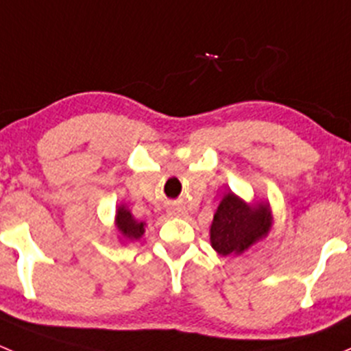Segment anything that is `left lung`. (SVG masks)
<instances>
[{"instance_id": "obj_1", "label": "left lung", "mask_w": 351, "mask_h": 351, "mask_svg": "<svg viewBox=\"0 0 351 351\" xmlns=\"http://www.w3.org/2000/svg\"><path fill=\"white\" fill-rule=\"evenodd\" d=\"M272 225L269 206H248L228 193L223 197L211 225V245L219 255L241 254L265 237Z\"/></svg>"}]
</instances>
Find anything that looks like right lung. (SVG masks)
I'll use <instances>...</instances> for the list:
<instances>
[{
    "instance_id": "1",
    "label": "right lung",
    "mask_w": 351,
    "mask_h": 351,
    "mask_svg": "<svg viewBox=\"0 0 351 351\" xmlns=\"http://www.w3.org/2000/svg\"><path fill=\"white\" fill-rule=\"evenodd\" d=\"M117 225L118 230L123 233V237L130 238V240H138L143 234V223L135 221L133 216L130 215L128 209H125V206H120V208H118Z\"/></svg>"
}]
</instances>
